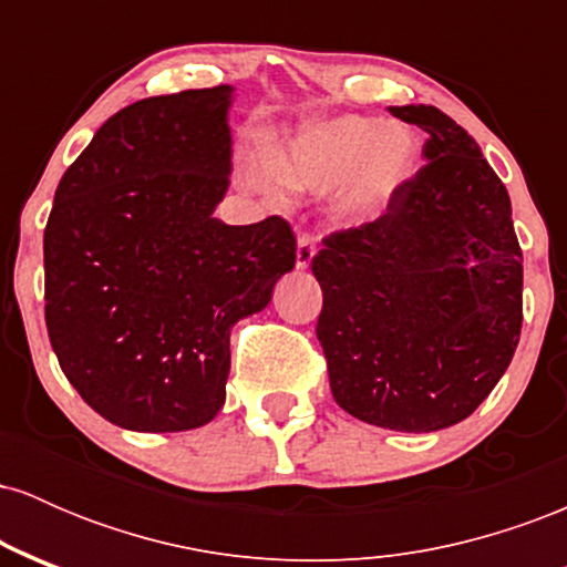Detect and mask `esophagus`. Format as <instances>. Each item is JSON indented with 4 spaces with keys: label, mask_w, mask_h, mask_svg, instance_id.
Masks as SVG:
<instances>
[{
    "label": "esophagus",
    "mask_w": 567,
    "mask_h": 567,
    "mask_svg": "<svg viewBox=\"0 0 567 567\" xmlns=\"http://www.w3.org/2000/svg\"><path fill=\"white\" fill-rule=\"evenodd\" d=\"M315 252H317L315 237H311V234H306V231L298 234V247H296V266H298V269H301V271L309 269Z\"/></svg>",
    "instance_id": "obj_1"
}]
</instances>
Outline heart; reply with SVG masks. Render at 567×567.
<instances>
[{
    "label": "heart",
    "instance_id": "b5f03b06",
    "mask_svg": "<svg viewBox=\"0 0 567 567\" xmlns=\"http://www.w3.org/2000/svg\"><path fill=\"white\" fill-rule=\"evenodd\" d=\"M419 143L405 125L362 114L309 120L250 162L252 184L296 192L333 188V210L347 220L379 218L415 175Z\"/></svg>",
    "mask_w": 567,
    "mask_h": 567
}]
</instances>
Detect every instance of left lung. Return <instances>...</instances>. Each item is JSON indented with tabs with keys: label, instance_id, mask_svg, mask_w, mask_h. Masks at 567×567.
Wrapping results in <instances>:
<instances>
[{
	"label": "left lung",
	"instance_id": "obj_1",
	"mask_svg": "<svg viewBox=\"0 0 567 567\" xmlns=\"http://www.w3.org/2000/svg\"><path fill=\"white\" fill-rule=\"evenodd\" d=\"M421 127L426 165L381 218L322 239L311 271L330 392L365 424L437 432L477 410L523 328V250L506 186L477 141L434 106H392Z\"/></svg>",
	"mask_w": 567,
	"mask_h": 567
}]
</instances>
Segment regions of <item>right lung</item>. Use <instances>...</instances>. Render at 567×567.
Returning a JSON list of instances; mask_svg holds the SVG:
<instances>
[{"instance_id":"add662e5","label":"right lung","mask_w":567,"mask_h":567,"mask_svg":"<svg viewBox=\"0 0 567 567\" xmlns=\"http://www.w3.org/2000/svg\"><path fill=\"white\" fill-rule=\"evenodd\" d=\"M234 87L143 97L63 173L44 229V322L71 386L130 432H186L226 402L231 328L296 266L285 218L229 226Z\"/></svg>"}]
</instances>
